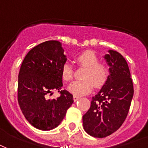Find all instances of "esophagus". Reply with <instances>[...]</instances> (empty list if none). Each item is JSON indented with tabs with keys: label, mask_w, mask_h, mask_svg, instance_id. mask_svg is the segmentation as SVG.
I'll return each instance as SVG.
<instances>
[{
	"label": "esophagus",
	"mask_w": 148,
	"mask_h": 148,
	"mask_svg": "<svg viewBox=\"0 0 148 148\" xmlns=\"http://www.w3.org/2000/svg\"><path fill=\"white\" fill-rule=\"evenodd\" d=\"M73 98H74V101H77V100H79L80 99V97H78V96H75V95H74V97H73Z\"/></svg>",
	"instance_id": "34e87169"
}]
</instances>
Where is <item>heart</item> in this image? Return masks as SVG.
<instances>
[{"label": "heart", "instance_id": "heart-1", "mask_svg": "<svg viewBox=\"0 0 148 148\" xmlns=\"http://www.w3.org/2000/svg\"><path fill=\"white\" fill-rule=\"evenodd\" d=\"M80 66L87 67L84 75V81H75L70 84L67 89L75 96H84L91 92L94 84L96 88H101L106 83L109 75L108 67L99 63L97 56L90 51L80 53L76 58ZM74 70L69 63H65L61 68V77L64 81H69L73 78Z\"/></svg>", "mask_w": 148, "mask_h": 148}]
</instances>
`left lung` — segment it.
<instances>
[{
	"label": "left lung",
	"mask_w": 148,
	"mask_h": 148,
	"mask_svg": "<svg viewBox=\"0 0 148 148\" xmlns=\"http://www.w3.org/2000/svg\"><path fill=\"white\" fill-rule=\"evenodd\" d=\"M110 75L83 116L84 129L90 136L105 138L118 130L126 119L134 95L128 65L117 51L103 56Z\"/></svg>",
	"instance_id": "obj_1"
}]
</instances>
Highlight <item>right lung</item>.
<instances>
[{"mask_svg": "<svg viewBox=\"0 0 148 148\" xmlns=\"http://www.w3.org/2000/svg\"><path fill=\"white\" fill-rule=\"evenodd\" d=\"M61 43L47 40L37 45L25 56L18 74L17 100L23 114L36 128L50 131L64 118L74 102L73 95L63 86L61 68L67 57ZM53 90L62 95L49 99Z\"/></svg>", "mask_w": 148, "mask_h": 148, "instance_id": "right-lung-1", "label": "right lung"}]
</instances>
